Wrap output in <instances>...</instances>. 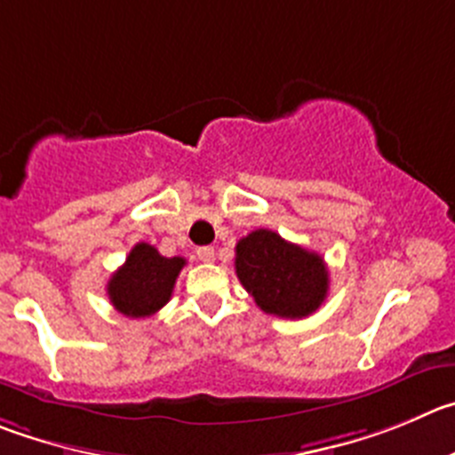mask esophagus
Masks as SVG:
<instances>
[{
    "label": "esophagus",
    "mask_w": 455,
    "mask_h": 455,
    "mask_svg": "<svg viewBox=\"0 0 455 455\" xmlns=\"http://www.w3.org/2000/svg\"><path fill=\"white\" fill-rule=\"evenodd\" d=\"M197 258L202 262H213L215 260V249L213 247H199Z\"/></svg>",
    "instance_id": "esophagus-1"
}]
</instances>
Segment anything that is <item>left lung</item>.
I'll list each match as a JSON object with an SVG mask.
<instances>
[{
  "mask_svg": "<svg viewBox=\"0 0 455 455\" xmlns=\"http://www.w3.org/2000/svg\"><path fill=\"white\" fill-rule=\"evenodd\" d=\"M235 274L258 307L280 318H305L323 305L330 287L325 260L269 228L235 244Z\"/></svg>",
  "mask_w": 455,
  "mask_h": 455,
  "instance_id": "left-lung-1",
  "label": "left lung"
}]
</instances>
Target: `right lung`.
Wrapping results in <instances>:
<instances>
[{"instance_id": "obj_1", "label": "right lung", "mask_w": 455, "mask_h": 455, "mask_svg": "<svg viewBox=\"0 0 455 455\" xmlns=\"http://www.w3.org/2000/svg\"><path fill=\"white\" fill-rule=\"evenodd\" d=\"M184 258H165L148 242H139L108 283L114 309L125 316L141 318L159 312L172 296Z\"/></svg>"}]
</instances>
